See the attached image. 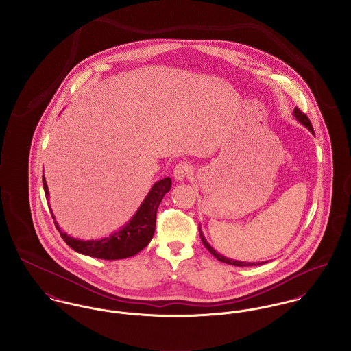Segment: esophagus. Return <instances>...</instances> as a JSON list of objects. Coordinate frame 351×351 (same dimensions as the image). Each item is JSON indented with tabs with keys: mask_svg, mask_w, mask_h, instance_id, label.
I'll list each match as a JSON object with an SVG mask.
<instances>
[{
	"mask_svg": "<svg viewBox=\"0 0 351 351\" xmlns=\"http://www.w3.org/2000/svg\"><path fill=\"white\" fill-rule=\"evenodd\" d=\"M192 171H193V169H192V166H191L189 163L181 162V163H178V165L174 167V178H176L177 181L182 182V181H185L188 177L192 176Z\"/></svg>",
	"mask_w": 351,
	"mask_h": 351,
	"instance_id": "1",
	"label": "esophagus"
}]
</instances>
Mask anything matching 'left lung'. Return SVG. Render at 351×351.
<instances>
[{
	"mask_svg": "<svg viewBox=\"0 0 351 351\" xmlns=\"http://www.w3.org/2000/svg\"><path fill=\"white\" fill-rule=\"evenodd\" d=\"M293 117L300 123L301 125H304L306 130H309V132L313 134V128H312V124H311L309 119H308L304 113H301V110L299 108H295V110H293ZM313 135H315V134H313ZM199 230H200V238L201 241H202V243H204V246L208 249V251H209L217 261H220V262H223V263L234 265V266H256V265H263V263H266V262H245V261H237V259L227 258V256L221 255L219 251L215 250V249L208 243V241L205 239V237H204V234H202L201 226H199Z\"/></svg>",
	"mask_w": 351,
	"mask_h": 351,
	"instance_id": "left-lung-1",
	"label": "left lung"
}]
</instances>
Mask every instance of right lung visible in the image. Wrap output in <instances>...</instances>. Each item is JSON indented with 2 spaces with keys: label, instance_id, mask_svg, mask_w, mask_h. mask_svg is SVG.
Listing matches in <instances>:
<instances>
[{
  "label": "right lung",
  "instance_id": "add662e5",
  "mask_svg": "<svg viewBox=\"0 0 351 351\" xmlns=\"http://www.w3.org/2000/svg\"><path fill=\"white\" fill-rule=\"evenodd\" d=\"M43 188L46 193V199H50L49 186L43 174ZM171 188V180L169 177L156 181L151 186L150 192L145 197L138 210L134 213V216L117 231L112 232L109 237L100 238V239H92V241H84V239H75L66 232L62 231L59 224L55 220V216L51 209V216L53 219L55 227L59 231L62 239L66 242L67 246L80 254L89 255L93 258L100 259H124L136 255L139 251L143 250L152 239L154 231H155V221H156V210L163 199V196L170 191Z\"/></svg>",
  "mask_w": 351,
  "mask_h": 351
}]
</instances>
